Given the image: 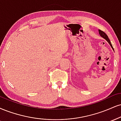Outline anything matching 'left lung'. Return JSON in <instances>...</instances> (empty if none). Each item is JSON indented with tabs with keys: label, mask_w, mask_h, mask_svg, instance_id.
<instances>
[{
	"label": "left lung",
	"mask_w": 121,
	"mask_h": 121,
	"mask_svg": "<svg viewBox=\"0 0 121 121\" xmlns=\"http://www.w3.org/2000/svg\"><path fill=\"white\" fill-rule=\"evenodd\" d=\"M99 34L100 35V36H101V37H103V38H104L105 39V40H107V41L108 42L109 44H110V46H111V47L112 48H113V49H113V46H112V45L111 42H110L109 39V38H108V36H107V35L105 33L104 31H101V30H99Z\"/></svg>",
	"instance_id": "8db88e82"
}]
</instances>
